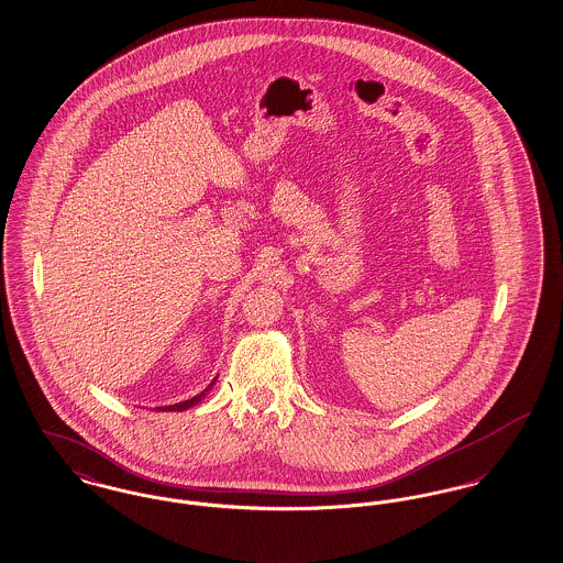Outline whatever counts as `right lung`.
Listing matches in <instances>:
<instances>
[{
	"instance_id": "right-lung-1",
	"label": "right lung",
	"mask_w": 563,
	"mask_h": 563,
	"mask_svg": "<svg viewBox=\"0 0 563 563\" xmlns=\"http://www.w3.org/2000/svg\"><path fill=\"white\" fill-rule=\"evenodd\" d=\"M218 379V377H216ZM216 379L211 382V384L201 391V394H197V396H192V398H188V400H184V402H176V405H167V407H156V411H186V409H190V407H195V405H199L206 396H208L209 389L213 387L216 384Z\"/></svg>"
}]
</instances>
